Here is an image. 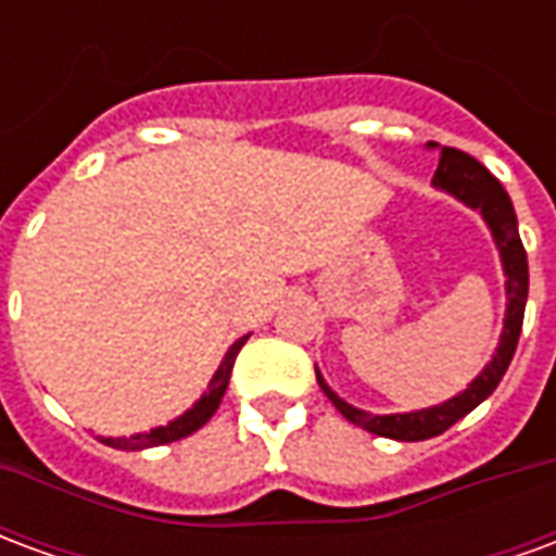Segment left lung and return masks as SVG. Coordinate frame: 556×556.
<instances>
[{
	"mask_svg": "<svg viewBox=\"0 0 556 556\" xmlns=\"http://www.w3.org/2000/svg\"><path fill=\"white\" fill-rule=\"evenodd\" d=\"M434 187H441L446 193H453L455 199H462L465 205L479 211L485 223H489L494 243L501 250L503 270H506V321H503V337L497 345V354L491 357V363L482 369L473 384L467 387L465 393H458L443 405L434 408L414 410V414H390V417H372L361 408H351L349 402L330 390L318 375V384L325 390V396L337 405L342 417L361 426V429L381 434V438H393V441H426V438H438L443 431L455 426L458 419L467 417L470 410L477 408L479 402L497 390L501 378L513 363V354L518 349V337H521V325H525V303H527V286H530V274H527V253L521 235H518V219H515V207L509 193L503 190V184L491 175L479 160H473L458 148H441V163L434 169L431 178Z\"/></svg>",
	"mask_w": 556,
	"mask_h": 556,
	"instance_id": "obj_1",
	"label": "left lung"
}]
</instances>
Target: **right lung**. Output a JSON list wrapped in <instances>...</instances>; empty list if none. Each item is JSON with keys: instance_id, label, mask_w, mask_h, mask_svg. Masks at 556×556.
<instances>
[{"instance_id": "obj_1", "label": "right lung", "mask_w": 556, "mask_h": 556, "mask_svg": "<svg viewBox=\"0 0 556 556\" xmlns=\"http://www.w3.org/2000/svg\"><path fill=\"white\" fill-rule=\"evenodd\" d=\"M247 339L250 337L238 339V342L231 345L229 354L223 357L219 369L214 372V378H211L207 393L199 399L187 414H181L178 419H172L169 426H160V429H151V431H139V434H130V438H103V443H106V446H115V450H146V446H163V443L181 441V438H187V434H193L195 429H202L207 419L214 417V410L219 408L223 396H226L231 366H235V357H238V351L243 349V342H247Z\"/></svg>"}]
</instances>
